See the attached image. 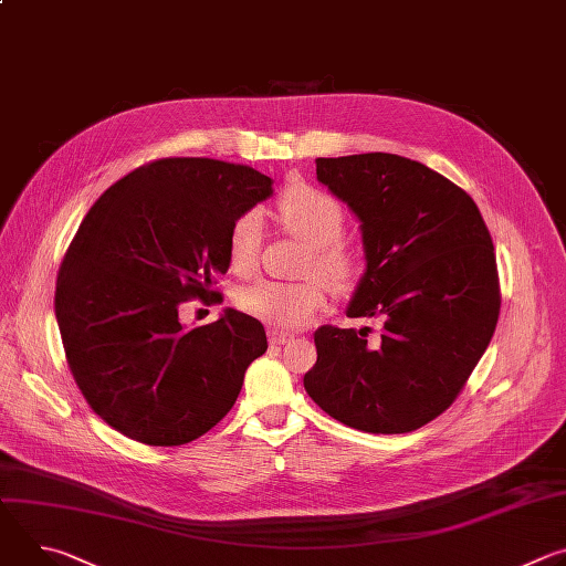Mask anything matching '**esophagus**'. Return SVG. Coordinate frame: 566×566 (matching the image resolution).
Here are the masks:
<instances>
[{
    "label": "esophagus",
    "instance_id": "esophagus-1",
    "mask_svg": "<svg viewBox=\"0 0 566 566\" xmlns=\"http://www.w3.org/2000/svg\"><path fill=\"white\" fill-rule=\"evenodd\" d=\"M293 338V334H286V332H280V329H271L269 332V343L271 345H284Z\"/></svg>",
    "mask_w": 566,
    "mask_h": 566
}]
</instances>
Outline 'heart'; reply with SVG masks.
<instances>
[{
  "mask_svg": "<svg viewBox=\"0 0 566 566\" xmlns=\"http://www.w3.org/2000/svg\"><path fill=\"white\" fill-rule=\"evenodd\" d=\"M280 223L311 244L304 271L315 273L334 289H347L360 273V260L343 241L345 210L332 195L293 186L277 201ZM264 226L260 212L239 214L228 234V262L237 275H249L260 258ZM325 286L317 280L280 282L255 280L234 295L237 306L273 327H302L325 304Z\"/></svg>",
  "mask_w": 566,
  "mask_h": 566,
  "instance_id": "1",
  "label": "heart"
}]
</instances>
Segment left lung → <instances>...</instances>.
<instances>
[{
    "label": "left lung",
    "instance_id": "1",
    "mask_svg": "<svg viewBox=\"0 0 566 566\" xmlns=\"http://www.w3.org/2000/svg\"><path fill=\"white\" fill-rule=\"evenodd\" d=\"M315 175L360 221L365 273L347 315L380 317L382 334L319 327L304 389L354 430H419L452 406L495 334L491 232L459 186L406 156L315 158Z\"/></svg>",
    "mask_w": 566,
    "mask_h": 566
}]
</instances>
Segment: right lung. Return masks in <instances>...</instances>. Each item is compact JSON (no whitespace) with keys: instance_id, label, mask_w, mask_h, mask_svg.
<instances>
[{"instance_id":"right-lung-1","label":"right lung","mask_w":566,"mask_h":566,"mask_svg":"<svg viewBox=\"0 0 566 566\" xmlns=\"http://www.w3.org/2000/svg\"><path fill=\"white\" fill-rule=\"evenodd\" d=\"M273 195V179L214 158H160L92 206L55 286L69 369L92 410L145 446H184L234 406L269 343L262 322L223 308L188 329L179 306L217 297L239 214Z\"/></svg>"}]
</instances>
